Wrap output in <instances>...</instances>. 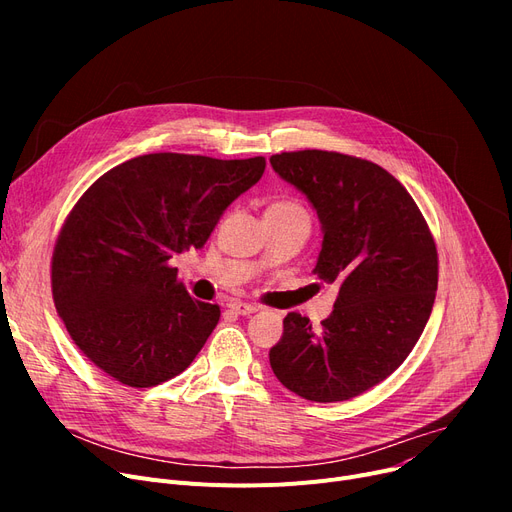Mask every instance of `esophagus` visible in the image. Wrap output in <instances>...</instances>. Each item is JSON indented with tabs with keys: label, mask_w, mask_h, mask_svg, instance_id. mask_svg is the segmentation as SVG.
I'll return each mask as SVG.
<instances>
[{
	"label": "esophagus",
	"mask_w": 512,
	"mask_h": 512,
	"mask_svg": "<svg viewBox=\"0 0 512 512\" xmlns=\"http://www.w3.org/2000/svg\"><path fill=\"white\" fill-rule=\"evenodd\" d=\"M228 307H230L234 313H238V315H251V313L259 311L257 305H249V303H242V301H232Z\"/></svg>",
	"instance_id": "esophagus-1"
}]
</instances>
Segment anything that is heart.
Returning <instances> with one entry per match:
<instances>
[{
  "label": "heart",
  "instance_id": "b5f03b06",
  "mask_svg": "<svg viewBox=\"0 0 512 512\" xmlns=\"http://www.w3.org/2000/svg\"><path fill=\"white\" fill-rule=\"evenodd\" d=\"M272 207H284V209H299L297 205H292V203H276V205H272Z\"/></svg>",
  "mask_w": 512,
  "mask_h": 512
}]
</instances>
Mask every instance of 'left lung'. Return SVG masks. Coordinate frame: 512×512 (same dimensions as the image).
Segmentation results:
<instances>
[{"mask_svg": "<svg viewBox=\"0 0 512 512\" xmlns=\"http://www.w3.org/2000/svg\"><path fill=\"white\" fill-rule=\"evenodd\" d=\"M270 164L315 209L324 236L315 274L338 286L321 328L284 317L270 365L307 400H348L386 380L423 334L438 290L434 238L407 188L367 159L307 149Z\"/></svg>", "mask_w": 512, "mask_h": 512, "instance_id": "1", "label": "left lung"}]
</instances>
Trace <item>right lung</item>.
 Listing matches in <instances>:
<instances>
[{"mask_svg": "<svg viewBox=\"0 0 512 512\" xmlns=\"http://www.w3.org/2000/svg\"><path fill=\"white\" fill-rule=\"evenodd\" d=\"M263 157L149 153L105 172L80 197L51 263L58 315L101 371L132 388L182 373L220 321L170 265L203 249L228 205L259 182Z\"/></svg>", "mask_w": 512, "mask_h": 512, "instance_id": "add662e5", "label": "right lung"}]
</instances>
